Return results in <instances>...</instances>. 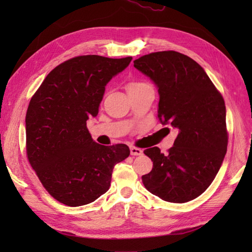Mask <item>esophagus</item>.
I'll list each match as a JSON object with an SVG mask.
<instances>
[{
	"instance_id": "34e87169",
	"label": "esophagus",
	"mask_w": 252,
	"mask_h": 252,
	"mask_svg": "<svg viewBox=\"0 0 252 252\" xmlns=\"http://www.w3.org/2000/svg\"><path fill=\"white\" fill-rule=\"evenodd\" d=\"M130 153H131V156H141L142 153H143V151L141 150V149H139V148L131 147L130 148Z\"/></svg>"
}]
</instances>
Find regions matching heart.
<instances>
[{
  "label": "heart",
  "instance_id": "b5f03b06",
  "mask_svg": "<svg viewBox=\"0 0 252 252\" xmlns=\"http://www.w3.org/2000/svg\"><path fill=\"white\" fill-rule=\"evenodd\" d=\"M143 84V83H139V82H131L130 84H127V91L129 90H132V89H135L140 87V85Z\"/></svg>",
  "mask_w": 252,
  "mask_h": 252
}]
</instances>
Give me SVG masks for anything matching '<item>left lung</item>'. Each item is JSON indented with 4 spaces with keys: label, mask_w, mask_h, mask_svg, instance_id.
I'll list each match as a JSON object with an SVG mask.
<instances>
[{
    "label": "left lung",
    "mask_w": 252,
    "mask_h": 252,
    "mask_svg": "<svg viewBox=\"0 0 252 252\" xmlns=\"http://www.w3.org/2000/svg\"><path fill=\"white\" fill-rule=\"evenodd\" d=\"M133 63L158 88L159 121L178 131L167 155L158 147L144 150L153 168L142 176L143 185L164 201H191L211 185L227 153L223 97L201 65L176 51L143 55Z\"/></svg>",
    "instance_id": "obj_1"
}]
</instances>
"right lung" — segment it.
Returning <instances> with one entry per match:
<instances>
[{
	"mask_svg": "<svg viewBox=\"0 0 252 252\" xmlns=\"http://www.w3.org/2000/svg\"><path fill=\"white\" fill-rule=\"evenodd\" d=\"M132 58L81 55L61 63L34 93L25 117L27 155L45 190L70 207L91 203L109 190L126 144L101 146L87 127L96 117L105 85Z\"/></svg>",
	"mask_w": 252,
	"mask_h": 252,
	"instance_id": "1",
	"label": "right lung"
}]
</instances>
